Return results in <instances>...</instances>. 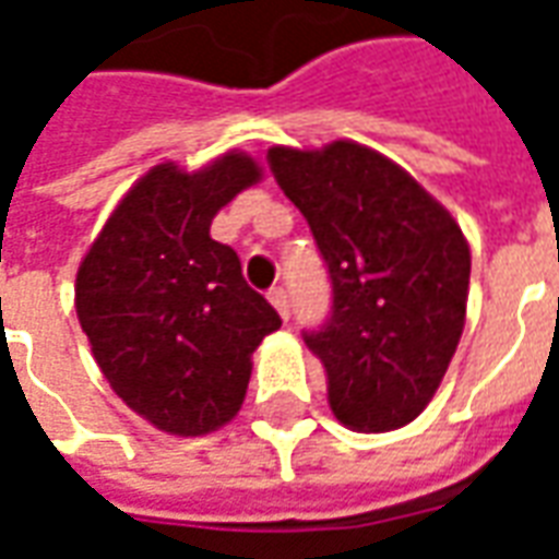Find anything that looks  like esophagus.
<instances>
[{"mask_svg":"<svg viewBox=\"0 0 559 559\" xmlns=\"http://www.w3.org/2000/svg\"><path fill=\"white\" fill-rule=\"evenodd\" d=\"M269 302L275 305V311H278L284 320L290 317V302H287V290H284V287H272V290H269Z\"/></svg>","mask_w":559,"mask_h":559,"instance_id":"obj_1","label":"esophagus"}]
</instances>
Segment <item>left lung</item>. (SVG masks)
Listing matches in <instances>:
<instances>
[{"mask_svg": "<svg viewBox=\"0 0 559 559\" xmlns=\"http://www.w3.org/2000/svg\"><path fill=\"white\" fill-rule=\"evenodd\" d=\"M332 278V314L305 332L329 407L353 431L404 428L443 380L464 332L469 245L411 173L374 148H269Z\"/></svg>", "mask_w": 559, "mask_h": 559, "instance_id": "8db88e82", "label": "left lung"}]
</instances>
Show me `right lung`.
<instances>
[{
  "label": "right lung",
  "instance_id": "obj_1",
  "mask_svg": "<svg viewBox=\"0 0 559 559\" xmlns=\"http://www.w3.org/2000/svg\"><path fill=\"white\" fill-rule=\"evenodd\" d=\"M263 167L227 152L203 170L158 164L128 191L74 284L92 356L128 407L155 428L200 437L239 413L251 353L281 326L230 245L209 236Z\"/></svg>",
  "mask_w": 559,
  "mask_h": 559
}]
</instances>
